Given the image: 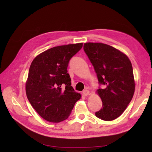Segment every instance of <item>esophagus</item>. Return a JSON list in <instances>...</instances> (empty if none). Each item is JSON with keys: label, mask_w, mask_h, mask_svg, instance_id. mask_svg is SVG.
Segmentation results:
<instances>
[{"label": "esophagus", "mask_w": 152, "mask_h": 152, "mask_svg": "<svg viewBox=\"0 0 152 152\" xmlns=\"http://www.w3.org/2000/svg\"><path fill=\"white\" fill-rule=\"evenodd\" d=\"M89 93H90L89 91L86 89H84V90L83 91V92H82V94H83V95H84V96H87V95H89Z\"/></svg>", "instance_id": "esophagus-1"}]
</instances>
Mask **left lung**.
<instances>
[{
	"mask_svg": "<svg viewBox=\"0 0 152 152\" xmlns=\"http://www.w3.org/2000/svg\"><path fill=\"white\" fill-rule=\"evenodd\" d=\"M84 50L94 66L99 84L97 93L103 102L96 116L106 121L121 115L134 95L135 82L131 61L125 54L109 45L87 42Z\"/></svg>",
	"mask_w": 152,
	"mask_h": 152,
	"instance_id": "left-lung-1",
	"label": "left lung"
}]
</instances>
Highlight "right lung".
I'll return each mask as SVG.
<instances>
[{
    "mask_svg": "<svg viewBox=\"0 0 152 152\" xmlns=\"http://www.w3.org/2000/svg\"><path fill=\"white\" fill-rule=\"evenodd\" d=\"M82 45L78 43L54 47L39 54L31 63L26 82V96L35 111L47 121L66 120L81 98L71 86L67 68ZM63 85L65 88L62 89Z\"/></svg>",
    "mask_w": 152,
    "mask_h": 152,
    "instance_id": "1",
    "label": "right lung"
}]
</instances>
